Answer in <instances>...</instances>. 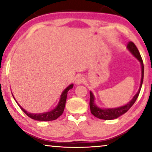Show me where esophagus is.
<instances>
[{
  "instance_id": "obj_1",
  "label": "esophagus",
  "mask_w": 152,
  "mask_h": 152,
  "mask_svg": "<svg viewBox=\"0 0 152 152\" xmlns=\"http://www.w3.org/2000/svg\"><path fill=\"white\" fill-rule=\"evenodd\" d=\"M84 79L82 77V76H78L77 77V78L75 79V84H81L82 83L84 82Z\"/></svg>"
}]
</instances>
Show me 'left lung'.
<instances>
[{"label":"left lung","mask_w":152,"mask_h":152,"mask_svg":"<svg viewBox=\"0 0 152 152\" xmlns=\"http://www.w3.org/2000/svg\"><path fill=\"white\" fill-rule=\"evenodd\" d=\"M127 49L130 52L131 54L134 56L135 58H136L138 60L141 66V80L138 92L134 95V97L130 100L127 104H124L121 107H115V108H101L97 106L95 102V96L92 93V91H90V109L91 113L93 115L97 118L105 120H111L118 118L120 116L123 115L126 112H127L129 109L132 107L133 104L135 103V102L138 98L139 93H140L141 87L143 82V77H144V65H143V61L142 58H141L140 54L139 53L138 48L136 46V45L134 43L130 41L127 45Z\"/></svg>","instance_id":"left-lung-1"}]
</instances>
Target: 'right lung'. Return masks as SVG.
<instances>
[{
    "mask_svg": "<svg viewBox=\"0 0 152 152\" xmlns=\"http://www.w3.org/2000/svg\"><path fill=\"white\" fill-rule=\"evenodd\" d=\"M72 87H73V84H71L64 89V91L61 93V96H60L59 103H58L57 107L54 108L53 109H52L51 111H49L48 112H44V113H29V112L27 111L26 110H25L23 108L20 107L19 104L17 102V101H16V99L14 98V95H13V97L14 98V99H15L16 103L18 104L22 111H23L24 113L28 116V117H30L33 120H39V121H51V120H56L57 118H59L62 113H63V112L64 111V108H65L66 101V98H67L68 92L70 89L72 88Z\"/></svg>",
    "mask_w": 152,
    "mask_h": 152,
    "instance_id": "add662e5",
    "label": "right lung"
}]
</instances>
